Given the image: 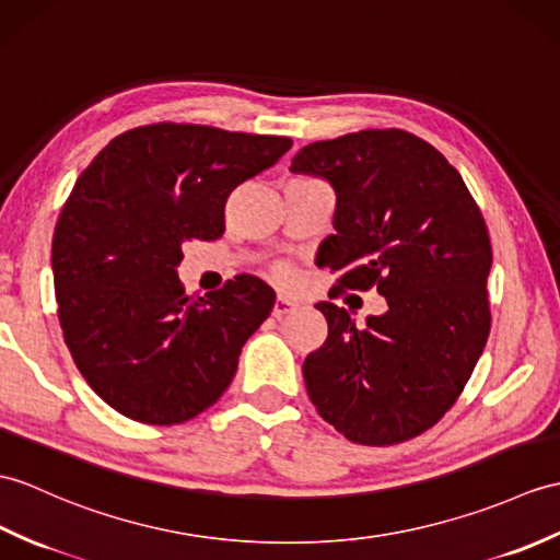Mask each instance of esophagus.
I'll list each match as a JSON object with an SVG mask.
<instances>
[{
	"instance_id": "obj_1",
	"label": "esophagus",
	"mask_w": 560,
	"mask_h": 560,
	"mask_svg": "<svg viewBox=\"0 0 560 560\" xmlns=\"http://www.w3.org/2000/svg\"><path fill=\"white\" fill-rule=\"evenodd\" d=\"M293 310H298V303L291 301V298L279 295L277 303H275V310H271V315H275L277 319H281V317H285V315H291Z\"/></svg>"
}]
</instances>
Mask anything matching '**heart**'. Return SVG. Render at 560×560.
Masks as SVG:
<instances>
[{"instance_id":"1","label":"heart","mask_w":560,"mask_h":560,"mask_svg":"<svg viewBox=\"0 0 560 560\" xmlns=\"http://www.w3.org/2000/svg\"><path fill=\"white\" fill-rule=\"evenodd\" d=\"M275 279H277L279 283H293V281H295V269H293L291 265H279V267L275 269Z\"/></svg>"}]
</instances>
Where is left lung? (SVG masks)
Segmentation results:
<instances>
[{"mask_svg":"<svg viewBox=\"0 0 560 560\" xmlns=\"http://www.w3.org/2000/svg\"><path fill=\"white\" fill-rule=\"evenodd\" d=\"M291 172L336 190V233L322 243L336 285H376L388 303L365 327L317 305L329 336L303 362L312 406L353 444L420 436L458 400L489 339L485 217L444 154L400 128L310 142Z\"/></svg>","mask_w":560,"mask_h":560,"instance_id":"1","label":"left lung"}]
</instances>
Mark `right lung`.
I'll return each instance as SVG.
<instances>
[{
  "label": "right lung",
  "mask_w": 560,
  "mask_h": 560,
  "mask_svg": "<svg viewBox=\"0 0 560 560\" xmlns=\"http://www.w3.org/2000/svg\"><path fill=\"white\" fill-rule=\"evenodd\" d=\"M291 138L198 124H148L104 145L63 202L55 241L57 317L90 388L142 424H180L221 398L275 291L241 275L186 295L184 243L217 241L243 180Z\"/></svg>",
  "instance_id": "add662e5"
}]
</instances>
